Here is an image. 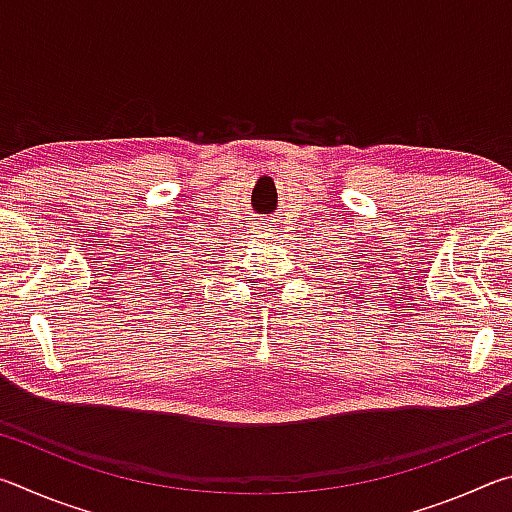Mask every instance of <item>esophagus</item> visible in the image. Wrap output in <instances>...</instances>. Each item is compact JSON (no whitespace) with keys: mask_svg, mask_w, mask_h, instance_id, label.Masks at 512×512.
Masks as SVG:
<instances>
[{"mask_svg":"<svg viewBox=\"0 0 512 512\" xmlns=\"http://www.w3.org/2000/svg\"><path fill=\"white\" fill-rule=\"evenodd\" d=\"M275 232H280V230H277V225H275V219H271V216H266V219H259L255 223V235L253 237L271 239Z\"/></svg>","mask_w":512,"mask_h":512,"instance_id":"esophagus-1","label":"esophagus"}]
</instances>
